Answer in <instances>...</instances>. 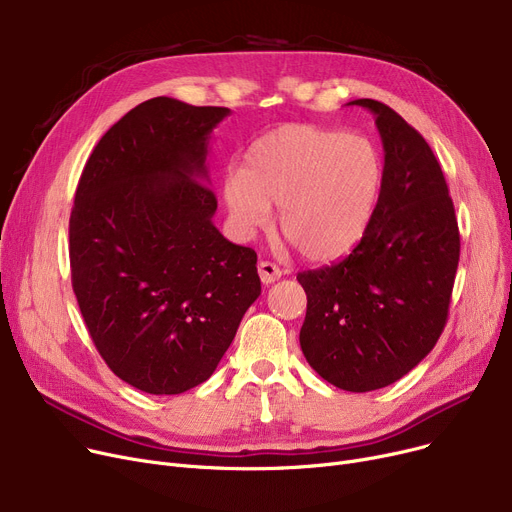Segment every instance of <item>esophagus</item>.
<instances>
[{
    "instance_id": "obj_1",
    "label": "esophagus",
    "mask_w": 512,
    "mask_h": 512,
    "mask_svg": "<svg viewBox=\"0 0 512 512\" xmlns=\"http://www.w3.org/2000/svg\"><path fill=\"white\" fill-rule=\"evenodd\" d=\"M257 270H259V278L263 284H274L282 276V270L272 261H259Z\"/></svg>"
}]
</instances>
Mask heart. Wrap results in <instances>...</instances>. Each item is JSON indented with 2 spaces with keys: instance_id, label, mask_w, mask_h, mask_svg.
I'll use <instances>...</instances> for the list:
<instances>
[{
  "instance_id": "1",
  "label": "heart",
  "mask_w": 512,
  "mask_h": 512,
  "mask_svg": "<svg viewBox=\"0 0 512 512\" xmlns=\"http://www.w3.org/2000/svg\"><path fill=\"white\" fill-rule=\"evenodd\" d=\"M386 166L373 141L344 130L290 124L259 137L245 166L224 176L234 224L253 232L280 205L282 236L311 261L336 259L363 238L380 203Z\"/></svg>"
}]
</instances>
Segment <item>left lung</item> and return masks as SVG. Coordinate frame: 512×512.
Wrapping results in <instances>:
<instances>
[{"label": "left lung", "mask_w": 512, "mask_h": 512, "mask_svg": "<svg viewBox=\"0 0 512 512\" xmlns=\"http://www.w3.org/2000/svg\"><path fill=\"white\" fill-rule=\"evenodd\" d=\"M375 116L386 178L353 253L297 276L307 292L301 348L346 392L394 384L436 346L461 255L448 184L434 151L392 107L355 99Z\"/></svg>", "instance_id": "1"}]
</instances>
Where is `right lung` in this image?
<instances>
[{
    "label": "right lung",
    "instance_id": "obj_1",
    "mask_svg": "<svg viewBox=\"0 0 512 512\" xmlns=\"http://www.w3.org/2000/svg\"><path fill=\"white\" fill-rule=\"evenodd\" d=\"M228 107L153 97L95 145L70 213L72 288L99 355L147 394L203 384L261 294L257 253L213 226L211 130Z\"/></svg>",
    "mask_w": 512,
    "mask_h": 512
}]
</instances>
